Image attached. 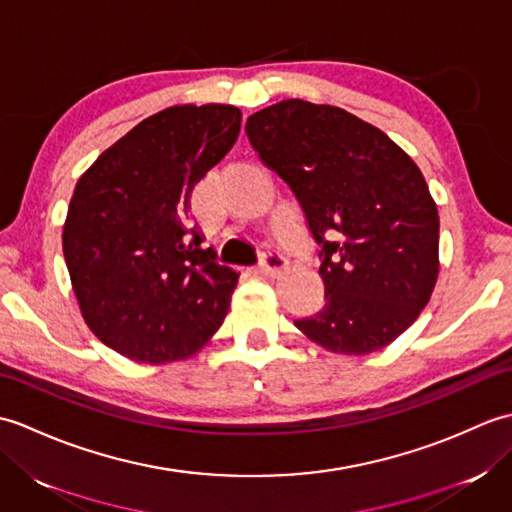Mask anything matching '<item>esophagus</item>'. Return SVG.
<instances>
[{
    "instance_id": "34e87169",
    "label": "esophagus",
    "mask_w": 512,
    "mask_h": 512,
    "mask_svg": "<svg viewBox=\"0 0 512 512\" xmlns=\"http://www.w3.org/2000/svg\"><path fill=\"white\" fill-rule=\"evenodd\" d=\"M259 268H262V273L266 277H279L284 270H288V259L284 255L279 253H266L262 257V264H259Z\"/></svg>"
}]
</instances>
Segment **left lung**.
Instances as JSON below:
<instances>
[{"label":"left lung","instance_id":"left-lung-1","mask_svg":"<svg viewBox=\"0 0 512 512\" xmlns=\"http://www.w3.org/2000/svg\"><path fill=\"white\" fill-rule=\"evenodd\" d=\"M246 134L321 246L325 303L297 328L334 354L394 343L440 273L438 206L416 162L363 118L301 99L250 114Z\"/></svg>","mask_w":512,"mask_h":512}]
</instances>
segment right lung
<instances>
[{
	"label": "right lung",
	"instance_id": "obj_1",
	"mask_svg": "<svg viewBox=\"0 0 512 512\" xmlns=\"http://www.w3.org/2000/svg\"><path fill=\"white\" fill-rule=\"evenodd\" d=\"M235 105H173L140 121L76 182L63 257L81 317L134 363L198 354L220 330L233 268L189 228V195L239 136Z\"/></svg>",
	"mask_w": 512,
	"mask_h": 512
}]
</instances>
